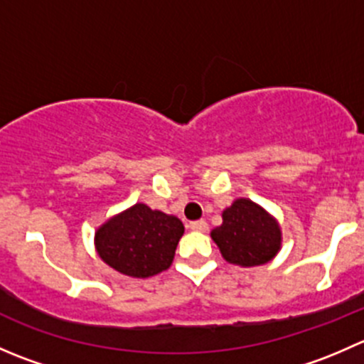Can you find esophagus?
<instances>
[{
	"label": "esophagus",
	"instance_id": "obj_1",
	"mask_svg": "<svg viewBox=\"0 0 364 364\" xmlns=\"http://www.w3.org/2000/svg\"><path fill=\"white\" fill-rule=\"evenodd\" d=\"M188 227L192 230H197V232H205V230H208V223H205V220H197V222H190Z\"/></svg>",
	"mask_w": 364,
	"mask_h": 364
}]
</instances>
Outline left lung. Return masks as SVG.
I'll list each match as a JSON object with an SVG mask.
<instances>
[{"mask_svg":"<svg viewBox=\"0 0 364 364\" xmlns=\"http://www.w3.org/2000/svg\"><path fill=\"white\" fill-rule=\"evenodd\" d=\"M222 220V225L211 230V240L229 264L260 266L280 252V223L262 205L241 197L223 209Z\"/></svg>","mask_w":364,"mask_h":364,"instance_id":"8db88e82","label":"left lung"}]
</instances>
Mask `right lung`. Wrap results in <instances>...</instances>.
<instances>
[{"label":"right lung","mask_w":364,"mask_h":364,"mask_svg":"<svg viewBox=\"0 0 364 364\" xmlns=\"http://www.w3.org/2000/svg\"><path fill=\"white\" fill-rule=\"evenodd\" d=\"M183 232L178 216L137 203L98 227L95 250L117 273L149 278L171 267Z\"/></svg>","instance_id":"add662e5"}]
</instances>
